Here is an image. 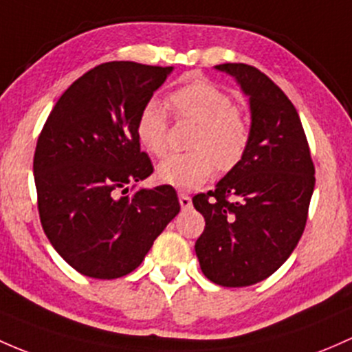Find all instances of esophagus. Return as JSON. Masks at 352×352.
I'll use <instances>...</instances> for the list:
<instances>
[{"mask_svg":"<svg viewBox=\"0 0 352 352\" xmlns=\"http://www.w3.org/2000/svg\"><path fill=\"white\" fill-rule=\"evenodd\" d=\"M179 202H180V207H182L184 210L190 209V207H192V199L188 197L186 192H180V194H179Z\"/></svg>","mask_w":352,"mask_h":352,"instance_id":"esophagus-1","label":"esophagus"}]
</instances>
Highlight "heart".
Here are the masks:
<instances>
[{
  "label": "heart",
  "instance_id": "b5f03b06",
  "mask_svg": "<svg viewBox=\"0 0 352 352\" xmlns=\"http://www.w3.org/2000/svg\"><path fill=\"white\" fill-rule=\"evenodd\" d=\"M170 104L180 118L197 124L188 153H173L157 166V179L165 186L195 188L210 179L214 166L221 172L241 162L250 143V126L234 108L231 96L206 80H194L170 94ZM140 143L150 153L166 150V116L157 99L145 104L136 121Z\"/></svg>",
  "mask_w": 352,
  "mask_h": 352
}]
</instances>
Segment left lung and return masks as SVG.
I'll return each mask as SVG.
<instances>
[{"instance_id": "left-lung-1", "label": "left lung", "mask_w": 352, "mask_h": 352, "mask_svg": "<svg viewBox=\"0 0 352 352\" xmlns=\"http://www.w3.org/2000/svg\"><path fill=\"white\" fill-rule=\"evenodd\" d=\"M248 98L250 143L214 190L192 199L206 228L195 243L202 273L223 287H248L276 272L307 223L316 168L300 118L285 92L246 64L214 67Z\"/></svg>"}]
</instances>
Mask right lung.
I'll return each instance as SVG.
<instances>
[{
  "mask_svg": "<svg viewBox=\"0 0 352 352\" xmlns=\"http://www.w3.org/2000/svg\"><path fill=\"white\" fill-rule=\"evenodd\" d=\"M173 67L106 62L76 80L52 109L33 158L40 223L82 275L113 280L142 265L179 214L175 188L128 184L153 172L136 121Z\"/></svg>",
  "mask_w": 352,
  "mask_h": 352,
  "instance_id": "obj_1",
  "label": "right lung"
}]
</instances>
